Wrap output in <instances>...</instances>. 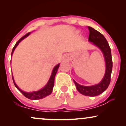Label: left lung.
Returning <instances> with one entry per match:
<instances>
[{"instance_id": "left-lung-1", "label": "left lung", "mask_w": 126, "mask_h": 126, "mask_svg": "<svg viewBox=\"0 0 126 126\" xmlns=\"http://www.w3.org/2000/svg\"><path fill=\"white\" fill-rule=\"evenodd\" d=\"M89 31L88 41L97 46L104 55L106 69L104 76L100 83L92 86L81 85L74 81L76 88L80 94L87 96H96L102 94L107 89L111 81V76L112 69V60L111 51L109 44L103 34L92 27H88Z\"/></svg>"}]
</instances>
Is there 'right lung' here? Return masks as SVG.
I'll list each match as a JSON object with an SVG mask.
<instances>
[{
    "label": "right lung",
    "mask_w": 126,
    "mask_h": 126,
    "mask_svg": "<svg viewBox=\"0 0 126 126\" xmlns=\"http://www.w3.org/2000/svg\"><path fill=\"white\" fill-rule=\"evenodd\" d=\"M30 34V32H29L26 34L25 35H24L23 37H22L21 38H20L18 42L16 43V44L15 45V46H14L13 50H12V53H11V57L12 55L13 54L14 51L15 49V48L16 47V46L18 45V44H19L20 42H21L22 40H23L24 38H25L26 37H27V36L29 35V34ZM60 66V63H58L55 66V67L53 68L52 73H51V76L50 77V79L49 80V81L47 83V84L45 86V87L43 88L42 89H40V90L38 91H34V92H24V91H22L19 88L15 82L14 81V77L13 76V75H12V77H13V82L15 86V87L17 89H18L19 91H20V92L22 93V94H23L24 96H25L26 97L28 98V99H30V100H38V99H41L42 98L45 97L46 96H47L49 94H50L53 91V87H54V78L55 76H56V75L57 73V70L58 68Z\"/></svg>",
    "instance_id": "1"
}]
</instances>
